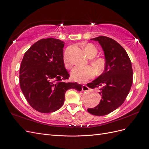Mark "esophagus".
I'll list each match as a JSON object with an SVG mask.
<instances>
[{
  "label": "esophagus",
  "instance_id": "obj_1",
  "mask_svg": "<svg viewBox=\"0 0 149 149\" xmlns=\"http://www.w3.org/2000/svg\"><path fill=\"white\" fill-rule=\"evenodd\" d=\"M89 88L86 85H83L82 86V91H88Z\"/></svg>",
  "mask_w": 149,
  "mask_h": 149
}]
</instances>
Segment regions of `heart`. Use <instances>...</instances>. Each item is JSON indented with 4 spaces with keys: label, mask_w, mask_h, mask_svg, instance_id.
<instances>
[{
    "label": "heart",
    "mask_w": 149,
    "mask_h": 149,
    "mask_svg": "<svg viewBox=\"0 0 149 149\" xmlns=\"http://www.w3.org/2000/svg\"><path fill=\"white\" fill-rule=\"evenodd\" d=\"M84 51L89 57L95 56L97 53L96 48L92 44H87L84 47ZM63 62L65 67L70 68V62L66 54L64 55ZM93 66L97 73H101L104 70L105 61L102 58H97L93 61ZM95 75V71L92 67L89 66H75L71 71V77L75 81L84 82L93 78Z\"/></svg>",
    "instance_id": "obj_1"
}]
</instances>
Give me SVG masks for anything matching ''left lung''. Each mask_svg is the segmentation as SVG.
I'll return each instance as SVG.
<instances>
[{
	"instance_id": "1",
	"label": "left lung",
	"mask_w": 149,
	"mask_h": 149,
	"mask_svg": "<svg viewBox=\"0 0 149 149\" xmlns=\"http://www.w3.org/2000/svg\"><path fill=\"white\" fill-rule=\"evenodd\" d=\"M97 41L104 53L105 68L103 73L87 86L100 88L102 97L99 104L88 111L94 116H105L123 104L132 84L131 61L124 48L114 40L105 36L91 39Z\"/></svg>"
}]
</instances>
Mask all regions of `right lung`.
<instances>
[{"label":"right lung","instance_id":"1","mask_svg":"<svg viewBox=\"0 0 149 149\" xmlns=\"http://www.w3.org/2000/svg\"><path fill=\"white\" fill-rule=\"evenodd\" d=\"M64 42L41 39L26 51L20 68V86L29 104L42 113L56 111L63 106L67 90H82L77 83H65L70 74L63 62Z\"/></svg>","mask_w":149,"mask_h":149}]
</instances>
